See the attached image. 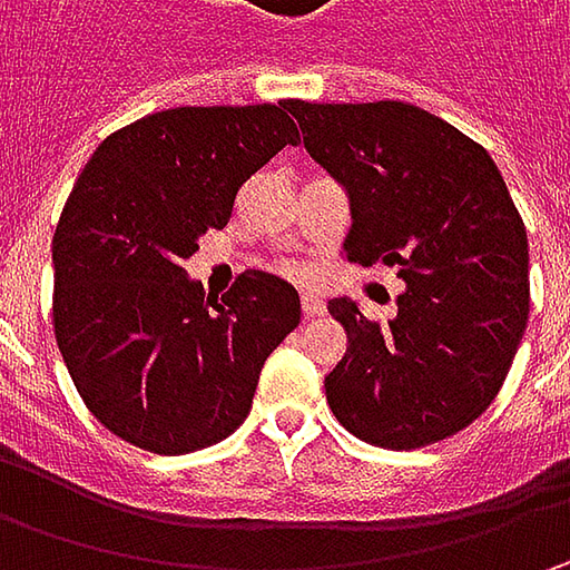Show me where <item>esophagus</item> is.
<instances>
[{
  "instance_id": "1",
  "label": "esophagus",
  "mask_w": 570,
  "mask_h": 570,
  "mask_svg": "<svg viewBox=\"0 0 570 570\" xmlns=\"http://www.w3.org/2000/svg\"><path fill=\"white\" fill-rule=\"evenodd\" d=\"M301 307H304V317H323L326 314V301L314 292H304L301 295Z\"/></svg>"
}]
</instances>
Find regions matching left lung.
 <instances>
[{"instance_id": "left-lung-1", "label": "left lung", "mask_w": 570, "mask_h": 570, "mask_svg": "<svg viewBox=\"0 0 570 570\" xmlns=\"http://www.w3.org/2000/svg\"><path fill=\"white\" fill-rule=\"evenodd\" d=\"M288 110L348 196L342 253L405 282L386 323L352 297L326 304L348 336L326 403L374 448L444 441L492 405L530 317L527 228L504 177L482 145L403 100Z\"/></svg>"}]
</instances>
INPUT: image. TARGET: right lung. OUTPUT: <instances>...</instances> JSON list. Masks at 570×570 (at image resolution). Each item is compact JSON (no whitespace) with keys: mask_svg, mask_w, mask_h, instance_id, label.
I'll use <instances>...</instances> for the list:
<instances>
[{"mask_svg":"<svg viewBox=\"0 0 570 570\" xmlns=\"http://www.w3.org/2000/svg\"><path fill=\"white\" fill-rule=\"evenodd\" d=\"M297 129L285 104L174 107L110 132L53 237V330L85 405L122 441L193 453L250 415L259 371L301 323L295 285L247 269L212 297L184 263Z\"/></svg>","mask_w":570,"mask_h":570,"instance_id":"1","label":"right lung"}]
</instances>
